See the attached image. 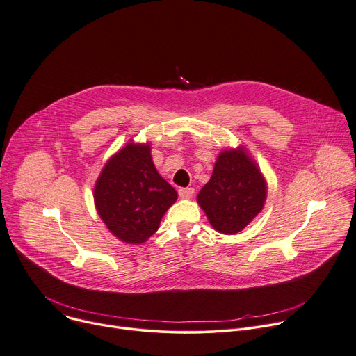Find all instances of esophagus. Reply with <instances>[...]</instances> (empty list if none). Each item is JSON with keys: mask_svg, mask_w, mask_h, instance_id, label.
<instances>
[{"mask_svg": "<svg viewBox=\"0 0 356 356\" xmlns=\"http://www.w3.org/2000/svg\"><path fill=\"white\" fill-rule=\"evenodd\" d=\"M178 193H179V198L189 200V198H192V195H193V188H181L178 191Z\"/></svg>", "mask_w": 356, "mask_h": 356, "instance_id": "obj_1", "label": "esophagus"}]
</instances>
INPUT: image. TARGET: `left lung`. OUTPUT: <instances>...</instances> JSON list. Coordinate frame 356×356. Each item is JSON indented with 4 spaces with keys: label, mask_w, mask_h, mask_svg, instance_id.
I'll list each match as a JSON object with an SVG mask.
<instances>
[{
    "label": "left lung",
    "mask_w": 356,
    "mask_h": 356,
    "mask_svg": "<svg viewBox=\"0 0 356 356\" xmlns=\"http://www.w3.org/2000/svg\"><path fill=\"white\" fill-rule=\"evenodd\" d=\"M267 181L242 144L219 152L211 179L196 201L209 223L222 234L243 230L264 208Z\"/></svg>",
    "instance_id": "obj_1"
}]
</instances>
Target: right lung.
I'll return each instance as SVG.
<instances>
[{"instance_id": "right-lung-1", "label": "right lung", "mask_w": 356, "mask_h": 356, "mask_svg": "<svg viewBox=\"0 0 356 356\" xmlns=\"http://www.w3.org/2000/svg\"><path fill=\"white\" fill-rule=\"evenodd\" d=\"M93 198L113 236L127 245H141L160 227L178 193L158 174L149 143L130 140L104 164Z\"/></svg>"}]
</instances>
